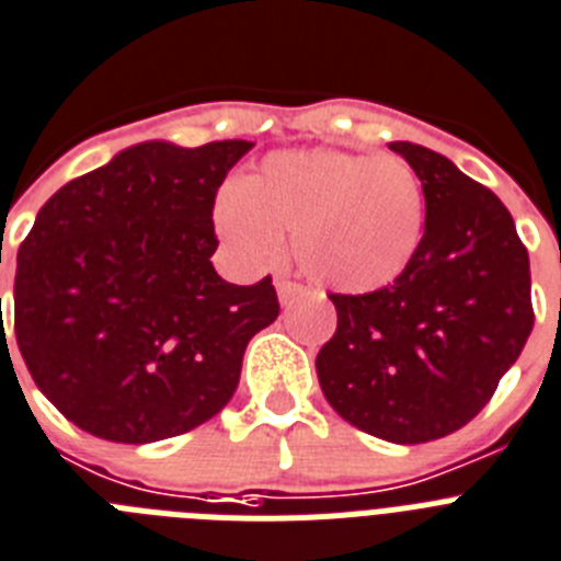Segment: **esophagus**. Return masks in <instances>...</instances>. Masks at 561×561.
<instances>
[{"label":"esophagus","instance_id":"esophagus-1","mask_svg":"<svg viewBox=\"0 0 561 561\" xmlns=\"http://www.w3.org/2000/svg\"><path fill=\"white\" fill-rule=\"evenodd\" d=\"M277 300L280 306H291L295 300H300L306 295V289L300 284H291V280H277Z\"/></svg>","mask_w":561,"mask_h":561}]
</instances>
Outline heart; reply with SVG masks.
Listing matches in <instances>:
<instances>
[{
  "mask_svg": "<svg viewBox=\"0 0 561 561\" xmlns=\"http://www.w3.org/2000/svg\"><path fill=\"white\" fill-rule=\"evenodd\" d=\"M215 232L243 263L275 261L284 232L300 270L323 289H386L417 257L425 190L409 161L346 150L272 152L224 190Z\"/></svg>",
  "mask_w": 561,
  "mask_h": 561,
  "instance_id": "b5f03b06",
  "label": "heart"
}]
</instances>
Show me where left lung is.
Listing matches in <instances>:
<instances>
[{
	"mask_svg": "<svg viewBox=\"0 0 561 561\" xmlns=\"http://www.w3.org/2000/svg\"><path fill=\"white\" fill-rule=\"evenodd\" d=\"M389 150L423 181V243L386 289L332 295L337 332L314 366L346 423L417 445L471 423L516 363L534 329L530 261L491 190L428 147Z\"/></svg>",
	"mask_w": 561,
	"mask_h": 561,
	"instance_id": "1",
	"label": "left lung"
}]
</instances>
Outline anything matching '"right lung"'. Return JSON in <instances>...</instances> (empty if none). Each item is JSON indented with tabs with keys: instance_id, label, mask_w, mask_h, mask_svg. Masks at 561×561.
<instances>
[{
	"instance_id": "add662e5",
	"label": "right lung",
	"mask_w": 561,
	"mask_h": 561,
	"mask_svg": "<svg viewBox=\"0 0 561 561\" xmlns=\"http://www.w3.org/2000/svg\"><path fill=\"white\" fill-rule=\"evenodd\" d=\"M255 144L141 141L47 201L19 247L16 343L42 394L93 437L158 443L232 400L275 323L272 277L215 272V193Z\"/></svg>"
}]
</instances>
